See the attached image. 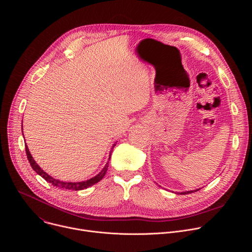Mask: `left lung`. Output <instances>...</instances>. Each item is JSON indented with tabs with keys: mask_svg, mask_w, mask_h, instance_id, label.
I'll return each mask as SVG.
<instances>
[{
	"mask_svg": "<svg viewBox=\"0 0 252 252\" xmlns=\"http://www.w3.org/2000/svg\"><path fill=\"white\" fill-rule=\"evenodd\" d=\"M197 190H199V189H195V190H190V191H184V192H181V194H188V193H192L193 191H197Z\"/></svg>",
	"mask_w": 252,
	"mask_h": 252,
	"instance_id": "1",
	"label": "left lung"
}]
</instances>
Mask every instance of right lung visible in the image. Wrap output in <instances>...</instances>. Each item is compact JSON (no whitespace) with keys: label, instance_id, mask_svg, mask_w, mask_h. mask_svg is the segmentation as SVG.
Returning a JSON list of instances; mask_svg holds the SVG:
<instances>
[{"label":"right lung","instance_id":"right-lung-1","mask_svg":"<svg viewBox=\"0 0 252 252\" xmlns=\"http://www.w3.org/2000/svg\"><path fill=\"white\" fill-rule=\"evenodd\" d=\"M23 128V127H22ZM23 131V129H22ZM116 146V143L113 146L112 150H114V147ZM25 148H26V154H27V158L29 159V162L32 166V168L37 172L39 175H41L44 179H46V181L48 183H50L52 186L54 187H57V188H60V189H68V190H82V189H86L92 186H94V184L98 183L100 179L104 176V174L106 173V170H107V167H109V162H106V164L104 165V167L101 169V171L96 174L95 176L88 179V181L86 182H80V183H70V182H63V181H59V179H56L54 177H52L51 175H49L46 171H44L37 163H35V161L33 160L32 157L31 156V153L29 152V149H28V146L25 145ZM112 153V151H111ZM111 158V154H110V158H109V160Z\"/></svg>","mask_w":252,"mask_h":252}]
</instances>
